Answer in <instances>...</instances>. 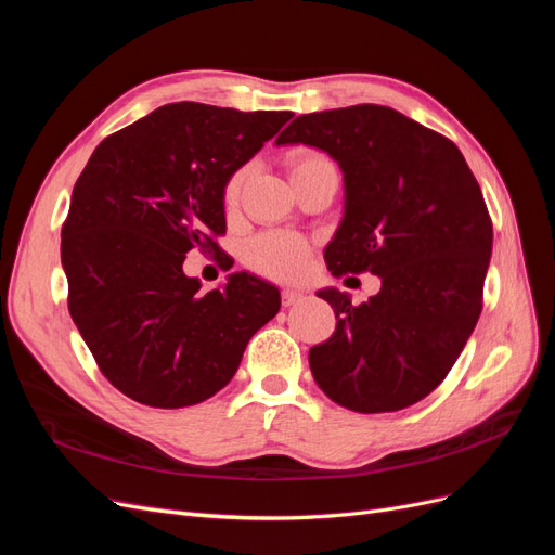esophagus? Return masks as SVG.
<instances>
[{"label": "esophagus", "instance_id": "obj_1", "mask_svg": "<svg viewBox=\"0 0 555 555\" xmlns=\"http://www.w3.org/2000/svg\"><path fill=\"white\" fill-rule=\"evenodd\" d=\"M304 298H306L304 292H298V289H284V292H282V306H284V308H292V306L300 304V300H304Z\"/></svg>", "mask_w": 555, "mask_h": 555}]
</instances>
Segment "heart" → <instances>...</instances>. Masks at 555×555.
I'll return each instance as SVG.
<instances>
[{
	"label": "heart",
	"instance_id": "obj_1",
	"mask_svg": "<svg viewBox=\"0 0 555 555\" xmlns=\"http://www.w3.org/2000/svg\"><path fill=\"white\" fill-rule=\"evenodd\" d=\"M324 162H326L324 157H319L314 153H304L294 159L292 173L300 171V169H308V166H314V164H324ZM241 184H243V173H236L229 180L227 190H224V201L229 208L236 204ZM308 255H310V245L304 238L294 236V233L273 231V233H263V236L251 241L247 245L245 259L251 268H255V271H259L268 278L294 280L306 271Z\"/></svg>",
	"mask_w": 555,
	"mask_h": 555
}]
</instances>
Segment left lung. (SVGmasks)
Masks as SVG:
<instances>
[{
	"instance_id": "1",
	"label": "left lung",
	"mask_w": 555,
	"mask_h": 555,
	"mask_svg": "<svg viewBox=\"0 0 555 555\" xmlns=\"http://www.w3.org/2000/svg\"><path fill=\"white\" fill-rule=\"evenodd\" d=\"M287 143L322 150L343 171L328 271L382 280L361 306L317 292L338 324L310 349L314 382L361 414L410 408L447 377L481 314L493 224L479 182L449 139L389 106L298 115L275 141Z\"/></svg>"
}]
</instances>
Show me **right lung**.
<instances>
[{"mask_svg": "<svg viewBox=\"0 0 555 555\" xmlns=\"http://www.w3.org/2000/svg\"><path fill=\"white\" fill-rule=\"evenodd\" d=\"M292 115L166 104L99 143L76 180L62 227L69 312L99 371L131 400L204 402L278 314L275 284L241 271L204 292L182 261L192 247L220 255L212 238L227 231L231 176Z\"/></svg>", "mask_w": 555, "mask_h": 555, "instance_id": "right-lung-1", "label": "right lung"}]
</instances>
